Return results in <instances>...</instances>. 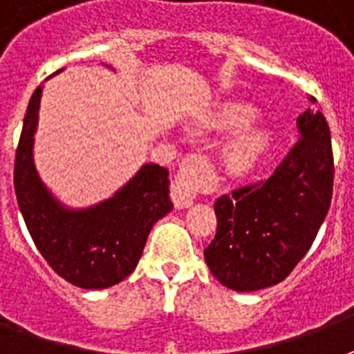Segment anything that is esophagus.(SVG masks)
<instances>
[{
  "label": "esophagus",
  "instance_id": "obj_1",
  "mask_svg": "<svg viewBox=\"0 0 354 354\" xmlns=\"http://www.w3.org/2000/svg\"><path fill=\"white\" fill-rule=\"evenodd\" d=\"M205 172H207V160L202 154H189L183 158L182 167L171 189V198L178 209L193 205L196 200V189L202 185Z\"/></svg>",
  "mask_w": 354,
  "mask_h": 354
}]
</instances>
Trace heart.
<instances>
[{
    "label": "heart",
    "mask_w": 354,
    "mask_h": 354,
    "mask_svg": "<svg viewBox=\"0 0 354 354\" xmlns=\"http://www.w3.org/2000/svg\"><path fill=\"white\" fill-rule=\"evenodd\" d=\"M255 113L252 108L241 106V104H233V106L224 108L218 113V124L224 128H244L253 121ZM270 138L266 132L255 130V132L244 133L241 138H236L226 152L227 165L232 167L233 171H250L252 167L259 163V160L263 158L264 152L268 150Z\"/></svg>",
    "instance_id": "obj_1"
}]
</instances>
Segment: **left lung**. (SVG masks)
Masks as SVG:
<instances>
[{"mask_svg": "<svg viewBox=\"0 0 354 354\" xmlns=\"http://www.w3.org/2000/svg\"><path fill=\"white\" fill-rule=\"evenodd\" d=\"M308 101L316 104L314 97ZM297 128L301 138L272 176L215 202L216 235L204 257L211 274L232 290H261L286 279L327 216L335 180L329 124L308 108Z\"/></svg>", "mask_w": 354, "mask_h": 354, "instance_id": "1", "label": "left lung"}]
</instances>
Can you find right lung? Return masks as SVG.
I'll return each instance as SVG.
<instances>
[{
  "label": "right lung",
  "instance_id": "obj_1",
  "mask_svg": "<svg viewBox=\"0 0 354 354\" xmlns=\"http://www.w3.org/2000/svg\"><path fill=\"white\" fill-rule=\"evenodd\" d=\"M41 86L30 97L14 160V191L25 226L47 264L80 288H106L132 274L150 230L172 209L169 171L149 163L113 198L82 211L64 209L32 161Z\"/></svg>",
  "mask_w": 354,
  "mask_h": 354
}]
</instances>
